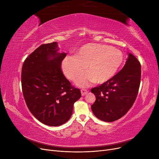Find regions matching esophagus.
I'll list each match as a JSON object with an SVG mask.
<instances>
[{"label": "esophagus", "mask_w": 159, "mask_h": 159, "mask_svg": "<svg viewBox=\"0 0 159 159\" xmlns=\"http://www.w3.org/2000/svg\"><path fill=\"white\" fill-rule=\"evenodd\" d=\"M88 93V91L86 90V89H81V95L82 96H84L85 95H86Z\"/></svg>", "instance_id": "34e87169"}]
</instances>
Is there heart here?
<instances>
[{
  "label": "heart",
  "mask_w": 159,
  "mask_h": 159,
  "mask_svg": "<svg viewBox=\"0 0 159 159\" xmlns=\"http://www.w3.org/2000/svg\"><path fill=\"white\" fill-rule=\"evenodd\" d=\"M123 61L119 50L107 45L89 43L82 46L75 56L66 57L61 63V70L67 78L75 81L76 85L85 87L90 82L102 84L116 74ZM86 68H85V67Z\"/></svg>",
  "instance_id": "heart-1"
}]
</instances>
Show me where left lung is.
Listing matches in <instances>:
<instances>
[{
    "mask_svg": "<svg viewBox=\"0 0 159 159\" xmlns=\"http://www.w3.org/2000/svg\"><path fill=\"white\" fill-rule=\"evenodd\" d=\"M140 62L131 53L122 70L98 87L91 89L95 102L91 105L95 116L105 122L121 118L135 101L141 82Z\"/></svg>",
    "mask_w": 159,
    "mask_h": 159,
    "instance_id": "obj_1",
    "label": "left lung"
}]
</instances>
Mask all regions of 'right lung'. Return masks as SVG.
Masks as SVG:
<instances>
[{
	"label": "right lung",
	"instance_id": "1",
	"mask_svg": "<svg viewBox=\"0 0 159 159\" xmlns=\"http://www.w3.org/2000/svg\"><path fill=\"white\" fill-rule=\"evenodd\" d=\"M57 42L42 44L24 62L21 82L24 98L38 121L60 126L70 119L74 103L81 98L61 70L66 53H60Z\"/></svg>",
	"mask_w": 159,
	"mask_h": 159
}]
</instances>
